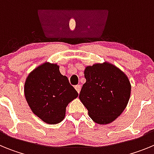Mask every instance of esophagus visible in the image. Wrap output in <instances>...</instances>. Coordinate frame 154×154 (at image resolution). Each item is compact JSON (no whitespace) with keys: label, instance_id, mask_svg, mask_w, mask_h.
<instances>
[{"label":"esophagus","instance_id":"esophagus-1","mask_svg":"<svg viewBox=\"0 0 154 154\" xmlns=\"http://www.w3.org/2000/svg\"><path fill=\"white\" fill-rule=\"evenodd\" d=\"M81 88H82V86L80 85H77L75 86V89L76 91L78 92V93H79L80 91H81Z\"/></svg>","mask_w":154,"mask_h":154}]
</instances>
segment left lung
<instances>
[{"label": "left lung", "instance_id": "obj_1", "mask_svg": "<svg viewBox=\"0 0 154 154\" xmlns=\"http://www.w3.org/2000/svg\"><path fill=\"white\" fill-rule=\"evenodd\" d=\"M86 79L79 99L89 117L100 125L112 123L123 113L130 100L131 84L127 75L108 62L86 66Z\"/></svg>", "mask_w": 154, "mask_h": 154}]
</instances>
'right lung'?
Segmentation results:
<instances>
[{"instance_id":"1","label":"right lung","mask_w":154,"mask_h":154,"mask_svg":"<svg viewBox=\"0 0 154 154\" xmlns=\"http://www.w3.org/2000/svg\"><path fill=\"white\" fill-rule=\"evenodd\" d=\"M24 92L33 113L48 124L62 122L69 103L79 96L67 77L61 74L59 65L48 62L29 73Z\"/></svg>"}]
</instances>
